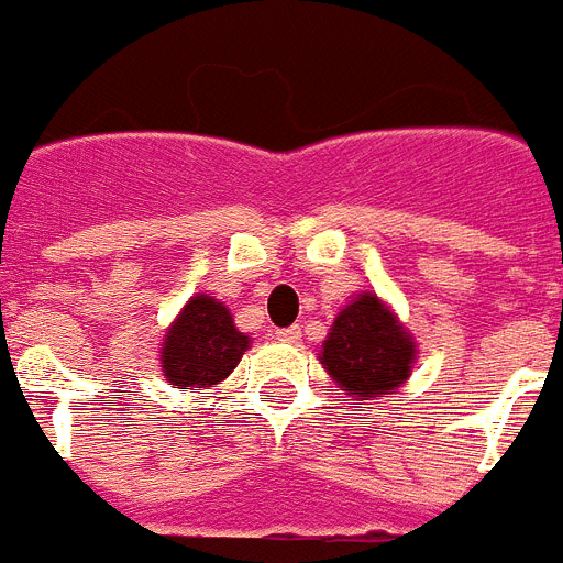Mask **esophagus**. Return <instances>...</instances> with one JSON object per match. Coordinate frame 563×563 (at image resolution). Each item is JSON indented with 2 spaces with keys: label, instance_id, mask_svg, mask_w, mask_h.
Here are the masks:
<instances>
[{
  "label": "esophagus",
  "instance_id": "34e87169",
  "mask_svg": "<svg viewBox=\"0 0 563 563\" xmlns=\"http://www.w3.org/2000/svg\"><path fill=\"white\" fill-rule=\"evenodd\" d=\"M273 335H276L282 343H298V341H301V330H298V327H285V330L273 332Z\"/></svg>",
  "mask_w": 563,
  "mask_h": 563
}]
</instances>
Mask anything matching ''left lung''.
Instances as JSON below:
<instances>
[{
	"label": "left lung",
	"instance_id": "obj_1",
	"mask_svg": "<svg viewBox=\"0 0 563 563\" xmlns=\"http://www.w3.org/2000/svg\"><path fill=\"white\" fill-rule=\"evenodd\" d=\"M318 361L343 395L380 400L411 377L417 341L377 292L363 290L335 316Z\"/></svg>",
	"mask_w": 563,
	"mask_h": 563
}]
</instances>
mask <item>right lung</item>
Segmentation results:
<instances>
[{
    "mask_svg": "<svg viewBox=\"0 0 563 563\" xmlns=\"http://www.w3.org/2000/svg\"><path fill=\"white\" fill-rule=\"evenodd\" d=\"M247 350L251 338L236 330L231 310L211 292H197L163 335L161 366L172 389H208L225 380Z\"/></svg>",
    "mask_w": 563,
    "mask_h": 563,
    "instance_id": "1",
    "label": "right lung"
}]
</instances>
